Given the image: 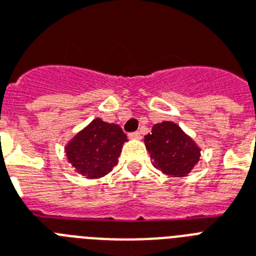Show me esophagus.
<instances>
[{
  "label": "esophagus",
  "instance_id": "34e87169",
  "mask_svg": "<svg viewBox=\"0 0 256 256\" xmlns=\"http://www.w3.org/2000/svg\"><path fill=\"white\" fill-rule=\"evenodd\" d=\"M130 138H136V140H138V138H141V134L140 132H132V134H128Z\"/></svg>",
  "mask_w": 256,
  "mask_h": 256
}]
</instances>
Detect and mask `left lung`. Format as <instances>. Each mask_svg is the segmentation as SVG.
<instances>
[{
	"instance_id": "8db88e82",
	"label": "left lung",
	"mask_w": 256,
	"mask_h": 256,
	"mask_svg": "<svg viewBox=\"0 0 256 256\" xmlns=\"http://www.w3.org/2000/svg\"><path fill=\"white\" fill-rule=\"evenodd\" d=\"M144 141L154 166L165 174L184 177L193 169L201 156V149L197 144L172 122L154 124Z\"/></svg>"
}]
</instances>
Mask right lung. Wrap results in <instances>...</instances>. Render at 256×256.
I'll list each match as a JSON object with an SVG mask.
<instances>
[{
    "instance_id": "add662e5",
    "label": "right lung",
    "mask_w": 256,
    "mask_h": 256,
    "mask_svg": "<svg viewBox=\"0 0 256 256\" xmlns=\"http://www.w3.org/2000/svg\"><path fill=\"white\" fill-rule=\"evenodd\" d=\"M126 134L118 124L95 118L66 145L68 162L87 178H99L118 164Z\"/></svg>"
}]
</instances>
